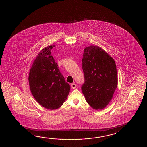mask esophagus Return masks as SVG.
Here are the masks:
<instances>
[{"mask_svg":"<svg viewBox=\"0 0 147 147\" xmlns=\"http://www.w3.org/2000/svg\"><path fill=\"white\" fill-rule=\"evenodd\" d=\"M71 86L72 89H75L76 88V84H75V83H73V84H71Z\"/></svg>","mask_w":147,"mask_h":147,"instance_id":"34e87169","label":"esophagus"}]
</instances>
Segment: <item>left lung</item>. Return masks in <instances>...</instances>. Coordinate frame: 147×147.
Here are the masks:
<instances>
[{
	"instance_id": "left-lung-1",
	"label": "left lung",
	"mask_w": 147,
	"mask_h": 147,
	"mask_svg": "<svg viewBox=\"0 0 147 147\" xmlns=\"http://www.w3.org/2000/svg\"><path fill=\"white\" fill-rule=\"evenodd\" d=\"M84 84L81 90L87 103L95 110L106 108L118 84L114 59L102 48L90 45L84 48L82 60Z\"/></svg>"
}]
</instances>
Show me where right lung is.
<instances>
[{"mask_svg": "<svg viewBox=\"0 0 147 147\" xmlns=\"http://www.w3.org/2000/svg\"><path fill=\"white\" fill-rule=\"evenodd\" d=\"M55 45L44 48L31 66L28 80L34 99L41 106L57 109L65 102L70 86L66 82L58 65L51 55Z\"/></svg>", "mask_w": 147, "mask_h": 147, "instance_id": "1", "label": "right lung"}]
</instances>
